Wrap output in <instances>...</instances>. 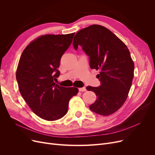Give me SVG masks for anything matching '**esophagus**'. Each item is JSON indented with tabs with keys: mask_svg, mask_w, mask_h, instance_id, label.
Masks as SVG:
<instances>
[{
	"mask_svg": "<svg viewBox=\"0 0 155 155\" xmlns=\"http://www.w3.org/2000/svg\"><path fill=\"white\" fill-rule=\"evenodd\" d=\"M78 90L80 92H85L86 91V88L82 87V88H79Z\"/></svg>",
	"mask_w": 155,
	"mask_h": 155,
	"instance_id": "34e87169",
	"label": "esophagus"
}]
</instances>
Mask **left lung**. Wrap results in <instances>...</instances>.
Segmentation results:
<instances>
[{"label": "left lung", "mask_w": 155, "mask_h": 155, "mask_svg": "<svg viewBox=\"0 0 155 155\" xmlns=\"http://www.w3.org/2000/svg\"><path fill=\"white\" fill-rule=\"evenodd\" d=\"M80 45L89 56L90 67L100 70L101 85L87 87L97 95L90 109L102 116L116 112L125 102L134 77V64L126 45L107 28L93 24L80 30L73 46Z\"/></svg>", "instance_id": "1"}]
</instances>
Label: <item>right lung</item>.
<instances>
[{
	"instance_id": "add662e5",
	"label": "right lung",
	"mask_w": 155,
	"mask_h": 155,
	"mask_svg": "<svg viewBox=\"0 0 155 155\" xmlns=\"http://www.w3.org/2000/svg\"><path fill=\"white\" fill-rule=\"evenodd\" d=\"M75 33L45 35L31 41L24 49L18 65L16 79L20 93L36 114L55 120L66 114L68 103L78 89L56 84L63 53Z\"/></svg>"
}]
</instances>
